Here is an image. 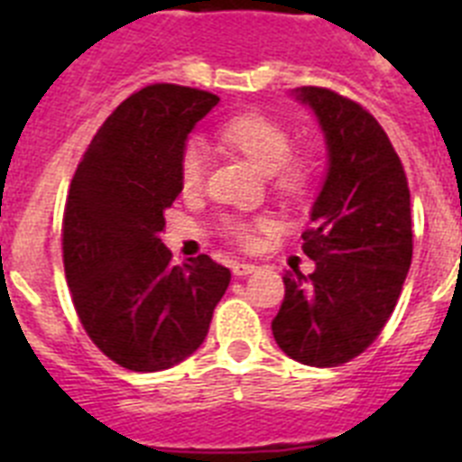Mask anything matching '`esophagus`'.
Instances as JSON below:
<instances>
[{
	"label": "esophagus",
	"mask_w": 462,
	"mask_h": 462,
	"mask_svg": "<svg viewBox=\"0 0 462 462\" xmlns=\"http://www.w3.org/2000/svg\"><path fill=\"white\" fill-rule=\"evenodd\" d=\"M231 271H234L236 277H245V275H250V273H254L256 266L254 263H247V261H240V263H234Z\"/></svg>",
	"instance_id": "obj_1"
}]
</instances>
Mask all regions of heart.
I'll list each match as a JSON object with an SVG mask.
<instances>
[{"mask_svg":"<svg viewBox=\"0 0 462 462\" xmlns=\"http://www.w3.org/2000/svg\"><path fill=\"white\" fill-rule=\"evenodd\" d=\"M222 141L247 157L261 173L273 175L277 189L284 194H303L314 180V166L310 159L291 157V134L263 116H238L222 126ZM208 152L199 138L187 141L180 157V182L185 191H194L203 185L206 178ZM263 224L245 222V219H226L224 231L240 245L254 243V231Z\"/></svg>","mask_w":462,"mask_h":462,"instance_id":"heart-1","label":"heart"}]
</instances>
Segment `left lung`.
I'll return each mask as SVG.
<instances>
[{"label": "left lung", "instance_id": "left-lung-1", "mask_svg": "<svg viewBox=\"0 0 462 462\" xmlns=\"http://www.w3.org/2000/svg\"><path fill=\"white\" fill-rule=\"evenodd\" d=\"M293 97L319 122L328 169L303 234L314 271L284 273L273 336L293 361L333 368L373 345L398 303L411 263L410 187L368 110L324 88Z\"/></svg>", "mask_w": 462, "mask_h": 462}]
</instances>
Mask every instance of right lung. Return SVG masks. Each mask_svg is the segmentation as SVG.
<instances>
[{
  "label": "right lung",
  "instance_id": "add662e5",
  "mask_svg": "<svg viewBox=\"0 0 462 462\" xmlns=\"http://www.w3.org/2000/svg\"><path fill=\"white\" fill-rule=\"evenodd\" d=\"M217 104L203 89L143 88L94 134L69 187L62 247L73 305L94 345L134 373L191 356L231 282L208 254L173 266L159 238L182 191L187 136Z\"/></svg>",
  "mask_w": 462,
  "mask_h": 462
}]
</instances>
